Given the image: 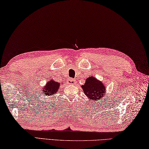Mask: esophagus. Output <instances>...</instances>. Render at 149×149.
Instances as JSON below:
<instances>
[{
	"label": "esophagus",
	"mask_w": 149,
	"mask_h": 149,
	"mask_svg": "<svg viewBox=\"0 0 149 149\" xmlns=\"http://www.w3.org/2000/svg\"><path fill=\"white\" fill-rule=\"evenodd\" d=\"M68 84L74 85L76 84V80H74V79L69 78V79H68Z\"/></svg>",
	"instance_id": "34e87169"
}]
</instances>
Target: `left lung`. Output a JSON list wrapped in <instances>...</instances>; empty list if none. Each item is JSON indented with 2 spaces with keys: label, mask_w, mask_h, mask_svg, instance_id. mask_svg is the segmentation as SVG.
<instances>
[{
  "label": "left lung",
  "mask_w": 149,
  "mask_h": 149,
  "mask_svg": "<svg viewBox=\"0 0 149 149\" xmlns=\"http://www.w3.org/2000/svg\"><path fill=\"white\" fill-rule=\"evenodd\" d=\"M81 88L85 95L91 100V101L97 102L104 96L107 87L102 81L91 76L86 79V82L84 86H81Z\"/></svg>",
  "instance_id": "left-lung-1"
}]
</instances>
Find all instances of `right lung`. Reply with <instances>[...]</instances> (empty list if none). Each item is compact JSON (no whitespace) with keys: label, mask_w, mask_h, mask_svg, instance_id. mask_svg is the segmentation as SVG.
I'll list each match as a JSON object with an SVG mask.
<instances>
[{"label":"right lung","mask_w":149,"mask_h":149,"mask_svg":"<svg viewBox=\"0 0 149 149\" xmlns=\"http://www.w3.org/2000/svg\"><path fill=\"white\" fill-rule=\"evenodd\" d=\"M60 86V84L56 82L53 80H51L45 84V86L42 90V93H43V95L45 96L54 95L57 93L58 90L59 89Z\"/></svg>","instance_id":"add662e5"}]
</instances>
